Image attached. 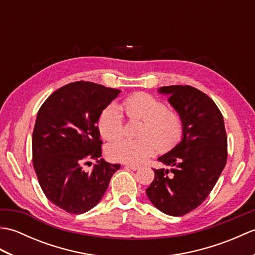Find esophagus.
Instances as JSON below:
<instances>
[{
  "label": "esophagus",
  "mask_w": 255,
  "mask_h": 255,
  "mask_svg": "<svg viewBox=\"0 0 255 255\" xmlns=\"http://www.w3.org/2000/svg\"><path fill=\"white\" fill-rule=\"evenodd\" d=\"M125 166H126L127 169H130L132 171H136L139 169V165H134V164H125Z\"/></svg>",
  "instance_id": "1"
}]
</instances>
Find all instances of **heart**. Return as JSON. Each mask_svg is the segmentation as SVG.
I'll return each instance as SVG.
<instances>
[{"label": "heart", "instance_id": "b5f03b06", "mask_svg": "<svg viewBox=\"0 0 255 255\" xmlns=\"http://www.w3.org/2000/svg\"><path fill=\"white\" fill-rule=\"evenodd\" d=\"M121 107L130 119L141 121L139 139H122L107 147V154L114 161L140 163L152 155L156 148L160 152L173 149L184 132L182 116L167 110L162 101L147 93H136L125 99ZM99 129L102 137L113 141L124 133L121 108L112 104L101 114Z\"/></svg>", "mask_w": 255, "mask_h": 255}]
</instances>
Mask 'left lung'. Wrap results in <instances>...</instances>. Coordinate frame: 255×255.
Wrapping results in <instances>:
<instances>
[{
	"instance_id": "obj_1",
	"label": "left lung",
	"mask_w": 255,
	"mask_h": 255,
	"mask_svg": "<svg viewBox=\"0 0 255 255\" xmlns=\"http://www.w3.org/2000/svg\"><path fill=\"white\" fill-rule=\"evenodd\" d=\"M170 105L184 123L182 140L158 161L170 169H153L154 180L145 189L162 213L183 216L197 208L217 183L227 162L224 117L215 102L188 85L162 86Z\"/></svg>"
}]
</instances>
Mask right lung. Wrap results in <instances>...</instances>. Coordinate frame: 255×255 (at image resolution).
Returning a JSON list of instances; mask_svg holds the SVG:
<instances>
[{
	"label": "right lung",
	"mask_w": 255,
	"mask_h": 255,
	"mask_svg": "<svg viewBox=\"0 0 255 255\" xmlns=\"http://www.w3.org/2000/svg\"><path fill=\"white\" fill-rule=\"evenodd\" d=\"M121 90L73 82L48 97L38 111L32 132V163L42 192L69 214H84L101 202L121 164L102 156L97 127L103 111ZM97 165L85 171L83 164Z\"/></svg>",
	"instance_id": "add662e5"
}]
</instances>
